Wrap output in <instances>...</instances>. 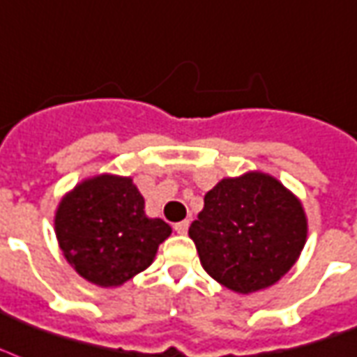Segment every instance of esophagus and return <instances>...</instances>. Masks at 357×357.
<instances>
[{"mask_svg":"<svg viewBox=\"0 0 357 357\" xmlns=\"http://www.w3.org/2000/svg\"><path fill=\"white\" fill-rule=\"evenodd\" d=\"M174 230L183 236V234H187V230H189V221L176 222V225H174Z\"/></svg>","mask_w":357,"mask_h":357,"instance_id":"obj_1","label":"esophagus"}]
</instances>
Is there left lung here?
<instances>
[{
	"label": "left lung",
	"instance_id": "left-lung-1",
	"mask_svg": "<svg viewBox=\"0 0 357 357\" xmlns=\"http://www.w3.org/2000/svg\"><path fill=\"white\" fill-rule=\"evenodd\" d=\"M189 236L209 277L232 292L251 294L275 284L298 262L307 215L292 190L255 170L208 190Z\"/></svg>",
	"mask_w": 357,
	"mask_h": 357
}]
</instances>
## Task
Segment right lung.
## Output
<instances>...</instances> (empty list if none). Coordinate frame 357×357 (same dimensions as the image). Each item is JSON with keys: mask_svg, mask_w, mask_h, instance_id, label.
Listing matches in <instances>:
<instances>
[{"mask_svg": "<svg viewBox=\"0 0 357 357\" xmlns=\"http://www.w3.org/2000/svg\"><path fill=\"white\" fill-rule=\"evenodd\" d=\"M56 238L67 262L86 281L114 288L151 266L172 234L162 219L144 211L132 178L99 174L69 190L54 217Z\"/></svg>", "mask_w": 357, "mask_h": 357, "instance_id": "add662e5", "label": "right lung"}]
</instances>
